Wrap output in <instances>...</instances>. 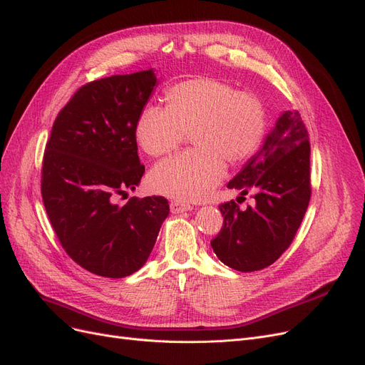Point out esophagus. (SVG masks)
<instances>
[{
  "label": "esophagus",
  "mask_w": 365,
  "mask_h": 365,
  "mask_svg": "<svg viewBox=\"0 0 365 365\" xmlns=\"http://www.w3.org/2000/svg\"><path fill=\"white\" fill-rule=\"evenodd\" d=\"M170 209H171L173 213H183V212H187V210H192V206L187 205V203H182V201L174 200L170 203Z\"/></svg>",
  "instance_id": "esophagus-1"
}]
</instances>
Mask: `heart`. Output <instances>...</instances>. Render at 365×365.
Segmentation results:
<instances>
[{
	"mask_svg": "<svg viewBox=\"0 0 365 365\" xmlns=\"http://www.w3.org/2000/svg\"><path fill=\"white\" fill-rule=\"evenodd\" d=\"M167 108L145 105L135 137L153 158L173 153L191 133L195 148L158 164L148 183L158 194L183 201L205 198L225 173L259 150L267 129L264 103L225 81L197 76L165 91Z\"/></svg>",
	"mask_w": 365,
	"mask_h": 365,
	"instance_id": "obj_1",
	"label": "heart"
}]
</instances>
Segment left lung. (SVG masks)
Segmentation results:
<instances>
[{
  "label": "left lung",
  "instance_id": "8db88e82",
  "mask_svg": "<svg viewBox=\"0 0 365 365\" xmlns=\"http://www.w3.org/2000/svg\"><path fill=\"white\" fill-rule=\"evenodd\" d=\"M227 187L240 195L252 191L255 205L245 210L235 200L220 205L224 222L210 245L228 267L260 271L290 247L312 197L308 132L298 111L278 117L260 150Z\"/></svg>",
  "mask_w": 365,
  "mask_h": 365
}]
</instances>
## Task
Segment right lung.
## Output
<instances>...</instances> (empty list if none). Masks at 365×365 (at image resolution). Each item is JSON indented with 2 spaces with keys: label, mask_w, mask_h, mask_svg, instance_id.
<instances>
[{
  "label": "right lung",
  "mask_w": 365,
  "mask_h": 365,
  "mask_svg": "<svg viewBox=\"0 0 365 365\" xmlns=\"http://www.w3.org/2000/svg\"><path fill=\"white\" fill-rule=\"evenodd\" d=\"M156 84L153 71L114 75L78 88L52 125L42 198L69 257L88 272L123 278L147 262L170 213L164 197L118 195L138 186L135 125Z\"/></svg>",
  "instance_id": "add662e5"
}]
</instances>
